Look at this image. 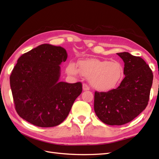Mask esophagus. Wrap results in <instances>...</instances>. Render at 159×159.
<instances>
[{
	"label": "esophagus",
	"instance_id": "1",
	"mask_svg": "<svg viewBox=\"0 0 159 159\" xmlns=\"http://www.w3.org/2000/svg\"><path fill=\"white\" fill-rule=\"evenodd\" d=\"M89 85H87V84H85V83H83V89L84 90V91H87V90H89Z\"/></svg>",
	"mask_w": 159,
	"mask_h": 159
}]
</instances>
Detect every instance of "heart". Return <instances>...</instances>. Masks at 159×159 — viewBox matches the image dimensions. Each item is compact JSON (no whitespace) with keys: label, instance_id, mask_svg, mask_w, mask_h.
I'll return each mask as SVG.
<instances>
[{"label":"heart","instance_id":"obj_1","mask_svg":"<svg viewBox=\"0 0 159 159\" xmlns=\"http://www.w3.org/2000/svg\"><path fill=\"white\" fill-rule=\"evenodd\" d=\"M79 68L74 62L70 61L66 66V72L72 76L89 78L92 86L101 92H107L114 89L121 80L124 74V67L119 62L113 61L96 59L79 61Z\"/></svg>","mask_w":159,"mask_h":159}]
</instances>
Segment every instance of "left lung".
Masks as SVG:
<instances>
[{
	"label": "left lung",
	"instance_id": "left-lung-1",
	"mask_svg": "<svg viewBox=\"0 0 159 159\" xmlns=\"http://www.w3.org/2000/svg\"><path fill=\"white\" fill-rule=\"evenodd\" d=\"M117 54L124 62V79L116 89L94 93L96 116L112 126L130 122L146 109L153 80L152 71L142 58L126 52Z\"/></svg>",
	"mask_w": 159,
	"mask_h": 159
}]
</instances>
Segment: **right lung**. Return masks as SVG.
<instances>
[{"label": "right lung", "instance_id": "right-lung-1", "mask_svg": "<svg viewBox=\"0 0 159 159\" xmlns=\"http://www.w3.org/2000/svg\"><path fill=\"white\" fill-rule=\"evenodd\" d=\"M67 57L61 46L42 44L20 57L10 76L16 112L39 127H53L68 116L82 83L59 82L60 66Z\"/></svg>", "mask_w": 159, "mask_h": 159}]
</instances>
